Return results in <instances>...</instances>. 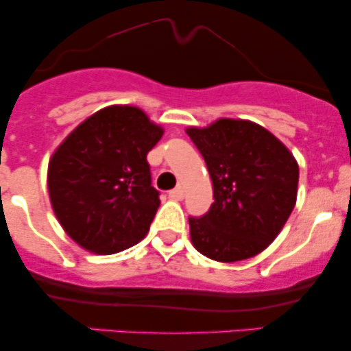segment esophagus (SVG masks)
I'll use <instances>...</instances> for the list:
<instances>
[{"instance_id":"34e87169","label":"esophagus","mask_w":351,"mask_h":351,"mask_svg":"<svg viewBox=\"0 0 351 351\" xmlns=\"http://www.w3.org/2000/svg\"><path fill=\"white\" fill-rule=\"evenodd\" d=\"M168 196H170V198H171V199H175V201H181V199L184 198V191H183V188L178 186V188L171 189V191L168 193Z\"/></svg>"}]
</instances>
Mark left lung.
Wrapping results in <instances>:
<instances>
[{"instance_id":"left-lung-1","label":"left lung","mask_w":351,"mask_h":351,"mask_svg":"<svg viewBox=\"0 0 351 351\" xmlns=\"http://www.w3.org/2000/svg\"><path fill=\"white\" fill-rule=\"evenodd\" d=\"M186 134L206 162L215 198L206 215L188 217L193 245L219 263L263 252L295 206L299 165L293 155L247 120L221 119Z\"/></svg>"}]
</instances>
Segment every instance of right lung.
<instances>
[{"instance_id": "obj_1", "label": "right lung", "mask_w": 351, "mask_h": 351, "mask_svg": "<svg viewBox=\"0 0 351 351\" xmlns=\"http://www.w3.org/2000/svg\"><path fill=\"white\" fill-rule=\"evenodd\" d=\"M162 135L140 108L112 106L60 143L47 188L60 226L79 245L115 254L143 239L160 206L147 155Z\"/></svg>"}]
</instances>
